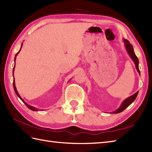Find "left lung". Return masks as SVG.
<instances>
[{
	"label": "left lung",
	"instance_id": "left-lung-1",
	"mask_svg": "<svg viewBox=\"0 0 152 152\" xmlns=\"http://www.w3.org/2000/svg\"><path fill=\"white\" fill-rule=\"evenodd\" d=\"M124 42L125 43L124 45H125L126 50H127L128 54L129 55L130 57L134 61V63L135 64V66H136V69L138 71V72L139 73V74H140L139 68H138V64H139V61H138V57L136 56V55H135V53H134L133 46H132V45L130 44L129 42L126 39H124ZM138 91L135 93L134 95L129 96L128 98L125 99L124 101L122 102V103L121 104V106H119V107L117 110H115V111L111 112V114H118V113H120V112L124 111L126 108H127L128 106L131 104V103H133L135 99L137 98V96L138 95Z\"/></svg>",
	"mask_w": 152,
	"mask_h": 152
}]
</instances>
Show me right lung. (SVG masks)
<instances>
[{"instance_id":"obj_1","label":"right lung","mask_w":152,"mask_h":152,"mask_svg":"<svg viewBox=\"0 0 152 152\" xmlns=\"http://www.w3.org/2000/svg\"><path fill=\"white\" fill-rule=\"evenodd\" d=\"M22 46H23V44H21V48H20V50H19V51H18V52L15 54V58H14V61H15V59H16V57H17V56H18V54L19 53V51H21V48H22ZM14 69H15V65H14V68H13V76H14ZM13 86H14V91H15V93H16V95H17V96H18V97L20 99L21 101L23 102V103L24 104L26 105L27 107L29 108L30 110H33V111H38V110H39V109H37V108H35V107H33V106H30V105H28L27 103H26L23 100V99L21 97V96L19 95V94L18 93V91H17V89H16V88H15V80H14V82H13Z\"/></svg>"}]
</instances>
